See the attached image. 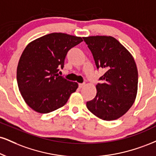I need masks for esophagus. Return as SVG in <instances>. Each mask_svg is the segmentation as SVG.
<instances>
[{
	"instance_id": "esophagus-1",
	"label": "esophagus",
	"mask_w": 156,
	"mask_h": 156,
	"mask_svg": "<svg viewBox=\"0 0 156 156\" xmlns=\"http://www.w3.org/2000/svg\"><path fill=\"white\" fill-rule=\"evenodd\" d=\"M78 86H79L80 88H83L84 87V86H85V83H79L78 84Z\"/></svg>"
}]
</instances>
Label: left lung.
<instances>
[{
	"instance_id": "left-lung-1",
	"label": "left lung",
	"mask_w": 156,
	"mask_h": 156,
	"mask_svg": "<svg viewBox=\"0 0 156 156\" xmlns=\"http://www.w3.org/2000/svg\"><path fill=\"white\" fill-rule=\"evenodd\" d=\"M92 53L97 68L105 73L96 86L97 94L86 102L91 113L104 121L123 116L136 99L138 71L132 54L115 37L107 35L83 37Z\"/></svg>"
}]
</instances>
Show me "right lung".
<instances>
[{"instance_id": "1", "label": "right lung", "mask_w": 156, "mask_h": 156, "mask_svg": "<svg viewBox=\"0 0 156 156\" xmlns=\"http://www.w3.org/2000/svg\"><path fill=\"white\" fill-rule=\"evenodd\" d=\"M83 41L81 37L53 33L27 44L16 70L19 90L24 102L39 113H48L66 104L78 84L59 76L71 48Z\"/></svg>"}]
</instances>
